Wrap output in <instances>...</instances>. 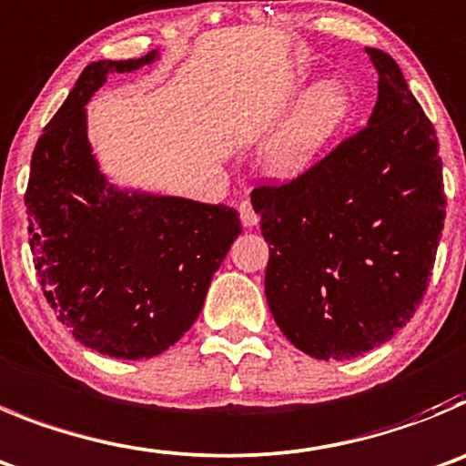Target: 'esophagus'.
<instances>
[{"label": "esophagus", "instance_id": "1", "mask_svg": "<svg viewBox=\"0 0 466 466\" xmlns=\"http://www.w3.org/2000/svg\"><path fill=\"white\" fill-rule=\"evenodd\" d=\"M238 210H240V219H242V226H245V228H254V226L258 224V217H256V212H254V208H251L249 200H242Z\"/></svg>", "mask_w": 466, "mask_h": 466}]
</instances>
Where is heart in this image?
Masks as SVG:
<instances>
[{
	"instance_id": "1",
	"label": "heart",
	"mask_w": 466,
	"mask_h": 466,
	"mask_svg": "<svg viewBox=\"0 0 466 466\" xmlns=\"http://www.w3.org/2000/svg\"><path fill=\"white\" fill-rule=\"evenodd\" d=\"M353 115V92L321 78L298 96L261 149V168L277 182H296L317 168Z\"/></svg>"
}]
</instances>
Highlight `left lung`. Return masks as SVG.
Instances as JSON below:
<instances>
[{"instance_id":"8db88e82","label":"left lung","mask_w":466,"mask_h":466,"mask_svg":"<svg viewBox=\"0 0 466 466\" xmlns=\"http://www.w3.org/2000/svg\"><path fill=\"white\" fill-rule=\"evenodd\" d=\"M367 55L379 99L365 129L300 180L251 194L270 245L268 307L286 339L319 360H351L407 326L446 219L432 122L398 62Z\"/></svg>"}]
</instances>
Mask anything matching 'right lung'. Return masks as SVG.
Instances as JSON below:
<instances>
[{
	"instance_id": "obj_1",
	"label": "right lung",
	"mask_w": 466,
	"mask_h": 466,
	"mask_svg": "<svg viewBox=\"0 0 466 466\" xmlns=\"http://www.w3.org/2000/svg\"><path fill=\"white\" fill-rule=\"evenodd\" d=\"M161 57L99 59L55 113L32 155L25 194L38 284L55 317L94 351L155 358L203 309L212 275L242 233L226 205L110 182L87 136V108L110 74Z\"/></svg>"
}]
</instances>
